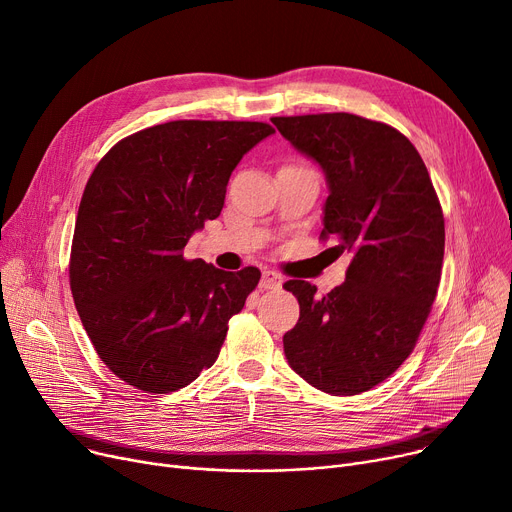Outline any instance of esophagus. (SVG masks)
Here are the masks:
<instances>
[{"label":"esophagus","mask_w":512,"mask_h":512,"mask_svg":"<svg viewBox=\"0 0 512 512\" xmlns=\"http://www.w3.org/2000/svg\"><path fill=\"white\" fill-rule=\"evenodd\" d=\"M282 276L278 274V272H274V270H265L263 274H261V282H259V286L261 288H280L282 286Z\"/></svg>","instance_id":"esophagus-1"}]
</instances>
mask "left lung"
Masks as SVG:
<instances>
[{
  "mask_svg": "<svg viewBox=\"0 0 512 512\" xmlns=\"http://www.w3.org/2000/svg\"><path fill=\"white\" fill-rule=\"evenodd\" d=\"M282 137L326 174L321 238L353 253L346 280L299 301L284 334L288 365L313 388L353 396L378 386L415 348L432 311L444 259V215L421 155L396 128L355 114L272 118Z\"/></svg>",
  "mask_w": 512,
  "mask_h": 512,
  "instance_id": "1",
  "label": "left lung"
}]
</instances>
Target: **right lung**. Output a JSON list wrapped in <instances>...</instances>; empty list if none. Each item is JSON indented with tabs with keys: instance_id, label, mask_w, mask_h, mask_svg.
<instances>
[{
	"instance_id": "1",
	"label": "right lung",
	"mask_w": 512,
	"mask_h": 512,
	"mask_svg": "<svg viewBox=\"0 0 512 512\" xmlns=\"http://www.w3.org/2000/svg\"><path fill=\"white\" fill-rule=\"evenodd\" d=\"M270 134L263 122H166L122 139L93 170L70 288L99 359L128 386L174 392L218 359L261 272H224L182 251L220 215L242 155Z\"/></svg>"
}]
</instances>
